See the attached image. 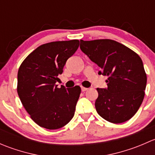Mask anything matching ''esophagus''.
Listing matches in <instances>:
<instances>
[{
    "label": "esophagus",
    "instance_id": "obj_1",
    "mask_svg": "<svg viewBox=\"0 0 155 155\" xmlns=\"http://www.w3.org/2000/svg\"><path fill=\"white\" fill-rule=\"evenodd\" d=\"M87 89H88V88H87V87H82V91H87Z\"/></svg>",
    "mask_w": 155,
    "mask_h": 155
}]
</instances>
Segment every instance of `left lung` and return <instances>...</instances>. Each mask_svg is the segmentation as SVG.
<instances>
[{
  "mask_svg": "<svg viewBox=\"0 0 155 155\" xmlns=\"http://www.w3.org/2000/svg\"><path fill=\"white\" fill-rule=\"evenodd\" d=\"M80 48L107 76V88H99L95 102L97 113L119 124L130 119L143 103L147 76L141 58L124 45L109 39L80 40Z\"/></svg>",
  "mask_w": 155,
  "mask_h": 155,
  "instance_id": "obj_1",
  "label": "left lung"
}]
</instances>
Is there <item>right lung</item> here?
I'll return each instance as SVG.
<instances>
[{"instance_id":"1","label":"right lung","mask_w":155,"mask_h":155,"mask_svg":"<svg viewBox=\"0 0 155 155\" xmlns=\"http://www.w3.org/2000/svg\"><path fill=\"white\" fill-rule=\"evenodd\" d=\"M79 40L45 43L27 56L18 71L17 92L31 119L42 127L56 130L73 118L81 87H58V75Z\"/></svg>"}]
</instances>
